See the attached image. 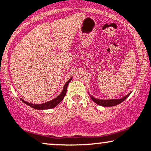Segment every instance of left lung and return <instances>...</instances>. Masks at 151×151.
Returning a JSON list of instances; mask_svg holds the SVG:
<instances>
[{
	"label": "left lung",
	"instance_id": "left-lung-1",
	"mask_svg": "<svg viewBox=\"0 0 151 151\" xmlns=\"http://www.w3.org/2000/svg\"><path fill=\"white\" fill-rule=\"evenodd\" d=\"M130 95V93H129L127 96H124V98H122V99H111V100H100L95 99V98L93 97V96H91V99L93 101L97 104L100 105H102V106H105V107H110V106H115V105H117L119 103L124 101Z\"/></svg>",
	"mask_w": 151,
	"mask_h": 151
}]
</instances>
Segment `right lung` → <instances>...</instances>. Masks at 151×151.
Returning <instances> with one entry per match:
<instances>
[{
    "label": "right lung",
    "instance_id": "add662e5",
    "mask_svg": "<svg viewBox=\"0 0 151 151\" xmlns=\"http://www.w3.org/2000/svg\"><path fill=\"white\" fill-rule=\"evenodd\" d=\"M71 80H72V78H70V79H69L66 83H65L63 91H62V93L60 94L57 98H55V99L52 100V101H48V102L45 103H41V104L38 105V104H32V103L27 102V101H24V100H22V102L24 103L25 104H27V105H29L30 107H32V108H33L34 109H37V110H45V109H50V108H54V107H55L56 105L59 104V103L63 101V99H64L65 94H66V92H67L68 85V83L70 82Z\"/></svg>",
    "mask_w": 151,
    "mask_h": 151
}]
</instances>
